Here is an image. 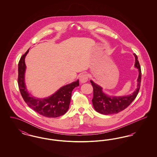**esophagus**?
Segmentation results:
<instances>
[{"mask_svg": "<svg viewBox=\"0 0 157 157\" xmlns=\"http://www.w3.org/2000/svg\"><path fill=\"white\" fill-rule=\"evenodd\" d=\"M88 80V76L87 74H82L79 77V81L81 83H85L87 82Z\"/></svg>", "mask_w": 157, "mask_h": 157, "instance_id": "esophagus-1", "label": "esophagus"}]
</instances>
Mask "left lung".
<instances>
[{
	"label": "left lung",
	"instance_id": "8db88e82",
	"mask_svg": "<svg viewBox=\"0 0 157 157\" xmlns=\"http://www.w3.org/2000/svg\"><path fill=\"white\" fill-rule=\"evenodd\" d=\"M134 55L135 58V67L138 69L139 75L137 79V88L131 95L123 97H109L103 92L102 88L90 80L94 90L92 101L97 112L104 115L117 113L127 108L136 97L141 86V69L137 56L135 53H134Z\"/></svg>",
	"mask_w": 157,
	"mask_h": 157
}]
</instances>
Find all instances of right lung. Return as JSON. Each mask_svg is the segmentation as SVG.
Listing matches in <instances>:
<instances>
[{"instance_id": "obj_1", "label": "right lung", "mask_w": 157, "mask_h": 157, "mask_svg": "<svg viewBox=\"0 0 157 157\" xmlns=\"http://www.w3.org/2000/svg\"><path fill=\"white\" fill-rule=\"evenodd\" d=\"M29 51L23 55L18 63L17 83L23 100L30 108L46 117L56 118L64 115L69 109L72 91L79 85V80L61 87L50 97L43 99L33 97L28 93L25 83V58Z\"/></svg>"}]
</instances>
